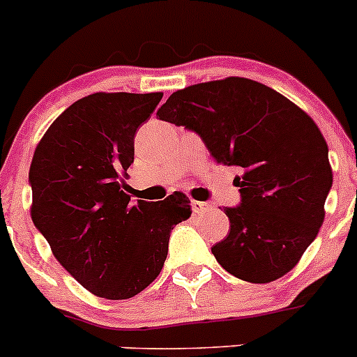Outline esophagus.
Listing matches in <instances>:
<instances>
[{
    "instance_id": "1",
    "label": "esophagus",
    "mask_w": 357,
    "mask_h": 357,
    "mask_svg": "<svg viewBox=\"0 0 357 357\" xmlns=\"http://www.w3.org/2000/svg\"><path fill=\"white\" fill-rule=\"evenodd\" d=\"M209 204H206V202H200V200H192V211L195 214H199V213H206L207 209H209Z\"/></svg>"
}]
</instances>
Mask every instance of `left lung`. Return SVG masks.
<instances>
[{"label":"left lung","instance_id":"left-lung-1","mask_svg":"<svg viewBox=\"0 0 357 357\" xmlns=\"http://www.w3.org/2000/svg\"><path fill=\"white\" fill-rule=\"evenodd\" d=\"M158 119L199 134L218 164L235 165L241 204L225 207L230 234L211 248L225 271L265 284L312 244L333 185L314 120L263 83L230 76L174 92Z\"/></svg>","mask_w":357,"mask_h":357}]
</instances>
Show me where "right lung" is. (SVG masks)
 Here are the masks:
<instances>
[{
  "mask_svg": "<svg viewBox=\"0 0 357 357\" xmlns=\"http://www.w3.org/2000/svg\"><path fill=\"white\" fill-rule=\"evenodd\" d=\"M162 96L98 92L73 102L31 162L34 227L66 271L101 298L127 300L148 288L167 258L171 230L192 216L183 193L132 202L120 179Z\"/></svg>",
  "mask_w": 357,
  "mask_h": 357,
  "instance_id": "obj_1",
  "label": "right lung"
}]
</instances>
